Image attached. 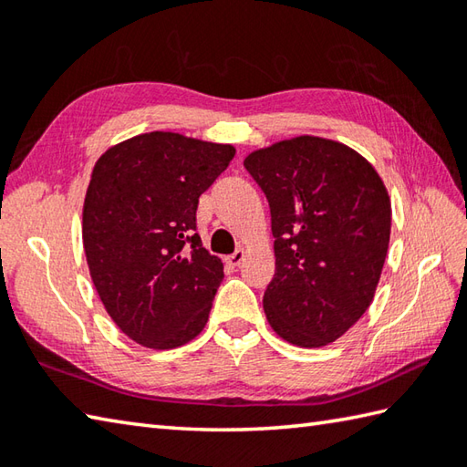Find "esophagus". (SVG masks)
Here are the masks:
<instances>
[{"instance_id":"esophagus-1","label":"esophagus","mask_w":467,"mask_h":467,"mask_svg":"<svg viewBox=\"0 0 467 467\" xmlns=\"http://www.w3.org/2000/svg\"><path fill=\"white\" fill-rule=\"evenodd\" d=\"M243 259H244V251L239 249V251H234L233 254H228L226 259H224V263L231 265V266H239L243 263Z\"/></svg>"}]
</instances>
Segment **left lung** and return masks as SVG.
Wrapping results in <instances>:
<instances>
[{"mask_svg": "<svg viewBox=\"0 0 467 467\" xmlns=\"http://www.w3.org/2000/svg\"><path fill=\"white\" fill-rule=\"evenodd\" d=\"M244 168L271 208L266 319L293 345L333 343L361 319L381 276L391 202L379 174L349 146L317 136L256 150Z\"/></svg>", "mask_w": 467, "mask_h": 467, "instance_id": "left-lung-1", "label": "left lung"}]
</instances>
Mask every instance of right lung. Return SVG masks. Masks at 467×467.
<instances>
[{
  "mask_svg": "<svg viewBox=\"0 0 467 467\" xmlns=\"http://www.w3.org/2000/svg\"><path fill=\"white\" fill-rule=\"evenodd\" d=\"M233 156L228 144L150 132L96 162L84 251L106 311L136 343L174 349L204 329L224 273L196 233V208Z\"/></svg>",
  "mask_w": 467,
  "mask_h": 467,
  "instance_id": "obj_1",
  "label": "right lung"
}]
</instances>
